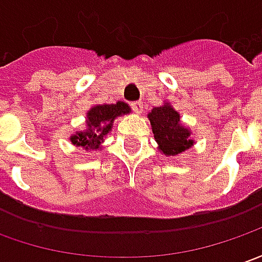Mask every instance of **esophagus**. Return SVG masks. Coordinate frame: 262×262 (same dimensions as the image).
<instances>
[{
	"label": "esophagus",
	"instance_id": "1",
	"mask_svg": "<svg viewBox=\"0 0 262 262\" xmlns=\"http://www.w3.org/2000/svg\"><path fill=\"white\" fill-rule=\"evenodd\" d=\"M130 107L135 113L140 114L143 112V103L142 101H133V103H130Z\"/></svg>",
	"mask_w": 262,
	"mask_h": 262
}]
</instances>
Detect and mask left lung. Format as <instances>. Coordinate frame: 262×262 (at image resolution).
I'll use <instances>...</instances> for the list:
<instances>
[{
  "label": "left lung",
  "instance_id": "8db88e82",
  "mask_svg": "<svg viewBox=\"0 0 262 262\" xmlns=\"http://www.w3.org/2000/svg\"><path fill=\"white\" fill-rule=\"evenodd\" d=\"M148 117L159 149L165 155H178L193 145L190 132L180 124V114L169 104L152 108Z\"/></svg>",
  "mask_w": 262,
  "mask_h": 262
}]
</instances>
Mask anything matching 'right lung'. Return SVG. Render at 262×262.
<instances>
[{"instance_id": "add662e5", "label": "right lung", "mask_w": 262, "mask_h": 262, "mask_svg": "<svg viewBox=\"0 0 262 262\" xmlns=\"http://www.w3.org/2000/svg\"><path fill=\"white\" fill-rule=\"evenodd\" d=\"M129 112H130L129 105L122 101L116 104L95 105L86 114L88 129L74 135L71 138V142L77 146H84L85 149H97L104 139V136L112 129V123L114 119Z\"/></svg>"}]
</instances>
